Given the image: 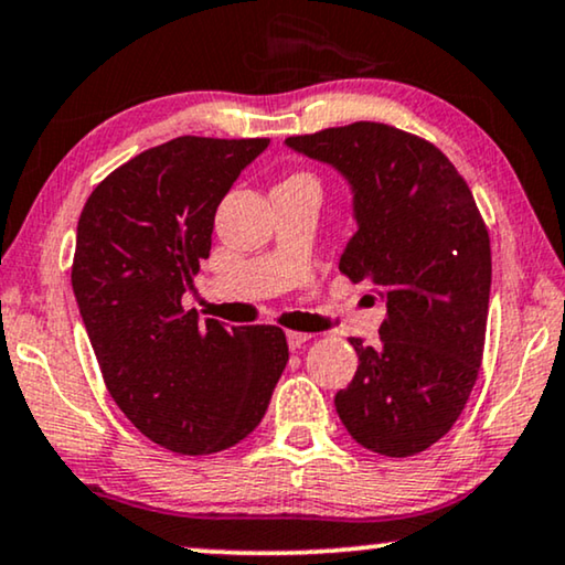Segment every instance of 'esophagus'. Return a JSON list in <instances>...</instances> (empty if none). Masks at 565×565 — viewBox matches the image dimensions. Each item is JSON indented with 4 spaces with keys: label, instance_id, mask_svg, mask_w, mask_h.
<instances>
[{
    "label": "esophagus",
    "instance_id": "34e87169",
    "mask_svg": "<svg viewBox=\"0 0 565 565\" xmlns=\"http://www.w3.org/2000/svg\"><path fill=\"white\" fill-rule=\"evenodd\" d=\"M310 333H299V330H289L287 333V343H289V349L295 351V349H302V345L310 341Z\"/></svg>",
    "mask_w": 565,
    "mask_h": 565
}]
</instances>
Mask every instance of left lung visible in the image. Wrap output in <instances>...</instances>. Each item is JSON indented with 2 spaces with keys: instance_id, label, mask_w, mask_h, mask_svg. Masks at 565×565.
Wrapping results in <instances>:
<instances>
[{
  "instance_id": "1",
  "label": "left lung",
  "mask_w": 565,
  "mask_h": 565,
  "mask_svg": "<svg viewBox=\"0 0 565 565\" xmlns=\"http://www.w3.org/2000/svg\"><path fill=\"white\" fill-rule=\"evenodd\" d=\"M287 147L341 172L356 232L341 274L372 281L387 305L380 345L359 356L335 411L364 449L411 457L439 441L480 372L491 295V239L468 183L426 139L356 120Z\"/></svg>"
}]
</instances>
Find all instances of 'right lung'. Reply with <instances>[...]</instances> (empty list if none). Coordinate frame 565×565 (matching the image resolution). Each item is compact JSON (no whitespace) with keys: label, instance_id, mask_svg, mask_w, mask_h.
I'll use <instances>...</instances> for the list:
<instances>
[{"label":"right lung","instance_id":"add662e5","mask_svg":"<svg viewBox=\"0 0 565 565\" xmlns=\"http://www.w3.org/2000/svg\"><path fill=\"white\" fill-rule=\"evenodd\" d=\"M268 139L178 137L113 170L77 224L72 289L105 387L178 455L243 441L289 361L276 326L199 322L180 299L212 250L214 214Z\"/></svg>","mask_w":565,"mask_h":565}]
</instances>
